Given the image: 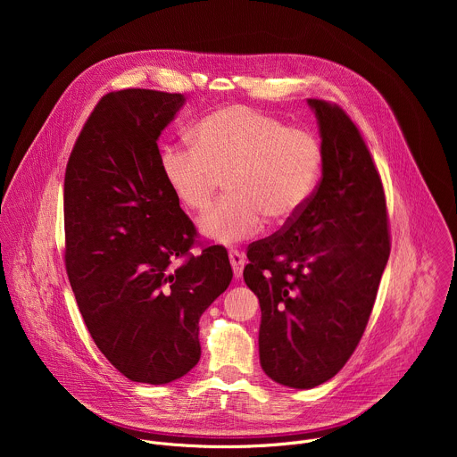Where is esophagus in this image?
Masks as SVG:
<instances>
[{"label": "esophagus", "mask_w": 457, "mask_h": 457, "mask_svg": "<svg viewBox=\"0 0 457 457\" xmlns=\"http://www.w3.org/2000/svg\"><path fill=\"white\" fill-rule=\"evenodd\" d=\"M229 262H231L235 278H240V277H242V271H244V266H245V256H244V253H240V251H237V249H231V251H229Z\"/></svg>", "instance_id": "34e87169"}]
</instances>
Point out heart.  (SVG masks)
Masks as SVG:
<instances>
[{"label":"heart","instance_id":"heart-1","mask_svg":"<svg viewBox=\"0 0 457 457\" xmlns=\"http://www.w3.org/2000/svg\"><path fill=\"white\" fill-rule=\"evenodd\" d=\"M193 143L161 148V173L175 199L203 212L224 177V197L201 219V233L235 244L268 219L286 224L309 203L321 171L318 139L300 128L245 106L212 112L195 124Z\"/></svg>","mask_w":457,"mask_h":457}]
</instances>
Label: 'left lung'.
Returning <instances> with one entry per match:
<instances>
[{
    "mask_svg": "<svg viewBox=\"0 0 457 457\" xmlns=\"http://www.w3.org/2000/svg\"><path fill=\"white\" fill-rule=\"evenodd\" d=\"M321 139V180L282 233L249 245L244 268L258 296L260 365L277 383L312 388L354 353L386 266L385 195L356 124L307 99Z\"/></svg>",
    "mask_w": 457,
    "mask_h": 457,
    "instance_id": "left-lung-1",
    "label": "left lung"
}]
</instances>
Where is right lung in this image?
<instances>
[{"instance_id": "obj_1", "label": "right lung", "mask_w": 457, "mask_h": 457, "mask_svg": "<svg viewBox=\"0 0 457 457\" xmlns=\"http://www.w3.org/2000/svg\"><path fill=\"white\" fill-rule=\"evenodd\" d=\"M182 94H106L64 173V264L87 328L128 379L164 385L201 360L199 320L231 278L222 245L191 254L195 226L162 179L159 136Z\"/></svg>"}]
</instances>
